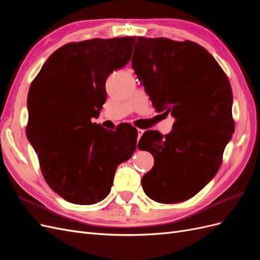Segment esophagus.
<instances>
[{
	"mask_svg": "<svg viewBox=\"0 0 260 260\" xmlns=\"http://www.w3.org/2000/svg\"><path fill=\"white\" fill-rule=\"evenodd\" d=\"M144 133V130L143 129H138V139H140L141 137H142V135Z\"/></svg>",
	"mask_w": 260,
	"mask_h": 260,
	"instance_id": "esophagus-1",
	"label": "esophagus"
}]
</instances>
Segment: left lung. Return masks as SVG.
Wrapping results in <instances>:
<instances>
[{
    "label": "left lung",
    "mask_w": 260,
    "mask_h": 260,
    "mask_svg": "<svg viewBox=\"0 0 260 260\" xmlns=\"http://www.w3.org/2000/svg\"><path fill=\"white\" fill-rule=\"evenodd\" d=\"M131 62L153 107L175 117L169 135L148 130L140 140L139 148L154 156L143 190L157 203L190 200L218 172L234 132L230 81L206 49L188 40L138 37Z\"/></svg>",
    "instance_id": "8db88e82"
}]
</instances>
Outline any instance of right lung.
Segmentation results:
<instances>
[{
  "label": "right lung",
  "mask_w": 260,
  "mask_h": 260,
  "mask_svg": "<svg viewBox=\"0 0 260 260\" xmlns=\"http://www.w3.org/2000/svg\"><path fill=\"white\" fill-rule=\"evenodd\" d=\"M135 42L123 37L67 43L30 84L26 135L46 183L67 202L103 201L118 165L136 151L132 125L109 131L91 120L106 101L107 77L128 64Z\"/></svg>",
  "instance_id": "1"
}]
</instances>
